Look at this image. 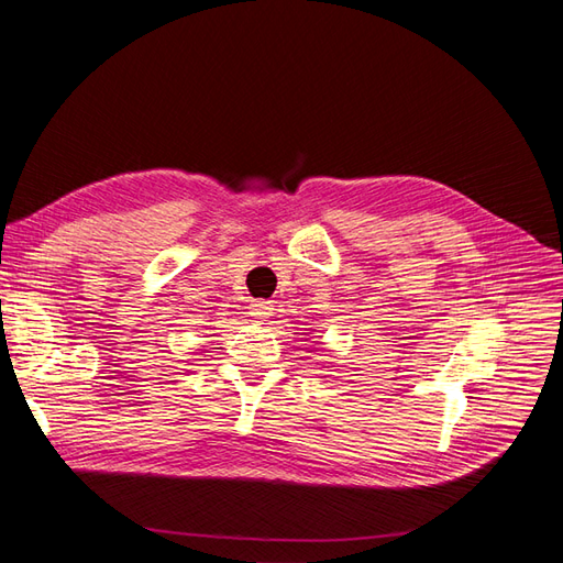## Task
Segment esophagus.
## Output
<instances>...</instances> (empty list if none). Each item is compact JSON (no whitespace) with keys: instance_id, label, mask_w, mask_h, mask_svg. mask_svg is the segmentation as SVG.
Listing matches in <instances>:
<instances>
[{"instance_id":"34e87169","label":"esophagus","mask_w":563,"mask_h":563,"mask_svg":"<svg viewBox=\"0 0 563 563\" xmlns=\"http://www.w3.org/2000/svg\"><path fill=\"white\" fill-rule=\"evenodd\" d=\"M272 310H275V308H272L269 300H253L251 308H249L251 317L258 319V321H267L272 317Z\"/></svg>"}]
</instances>
